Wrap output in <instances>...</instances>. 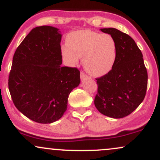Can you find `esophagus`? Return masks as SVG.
<instances>
[{
  "label": "esophagus",
  "mask_w": 160,
  "mask_h": 160,
  "mask_svg": "<svg viewBox=\"0 0 160 160\" xmlns=\"http://www.w3.org/2000/svg\"><path fill=\"white\" fill-rule=\"evenodd\" d=\"M80 76H81V78H82V79H84V78H87V77H88V75H86L85 73L84 72H81Z\"/></svg>",
  "instance_id": "esophagus-1"
}]
</instances>
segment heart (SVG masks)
<instances>
[{
    "label": "heart",
    "mask_w": 160,
    "mask_h": 160,
    "mask_svg": "<svg viewBox=\"0 0 160 160\" xmlns=\"http://www.w3.org/2000/svg\"><path fill=\"white\" fill-rule=\"evenodd\" d=\"M66 42L62 47L64 57L72 64L83 58L84 67L93 76H103L113 68L117 48L115 39L109 34L81 30L68 35Z\"/></svg>",
    "instance_id": "obj_1"
}]
</instances>
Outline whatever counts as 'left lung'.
Instances as JSON below:
<instances>
[{
	"label": "left lung",
	"instance_id": "obj_1",
	"mask_svg": "<svg viewBox=\"0 0 160 160\" xmlns=\"http://www.w3.org/2000/svg\"><path fill=\"white\" fill-rule=\"evenodd\" d=\"M100 30L115 39L117 54L112 70L96 78L94 105L102 114L120 119L132 113L144 99L148 72L142 53L132 38L114 28Z\"/></svg>",
	"mask_w": 160,
	"mask_h": 160
}]
</instances>
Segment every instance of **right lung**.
<instances>
[{
	"label": "right lung",
	"instance_id": "obj_1",
	"mask_svg": "<svg viewBox=\"0 0 160 160\" xmlns=\"http://www.w3.org/2000/svg\"><path fill=\"white\" fill-rule=\"evenodd\" d=\"M53 26L35 27L12 58L8 87L19 111L32 121L52 123L67 109L70 92L80 83L75 67L61 66L62 35Z\"/></svg>",
	"mask_w": 160,
	"mask_h": 160
}]
</instances>
